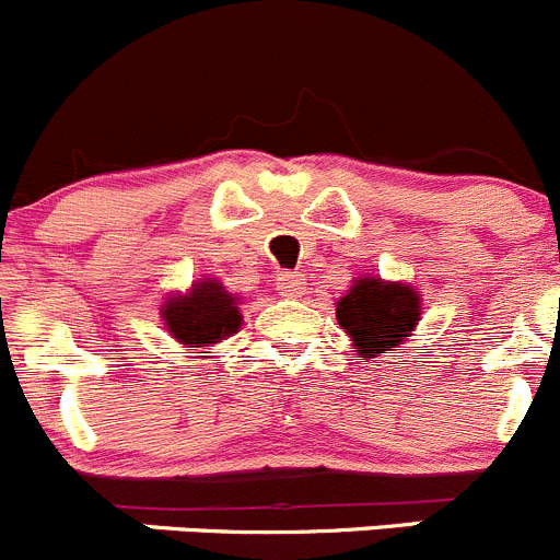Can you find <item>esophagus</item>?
Returning a JSON list of instances; mask_svg holds the SVG:
<instances>
[{
    "label": "esophagus",
    "mask_w": 560,
    "mask_h": 560,
    "mask_svg": "<svg viewBox=\"0 0 560 560\" xmlns=\"http://www.w3.org/2000/svg\"><path fill=\"white\" fill-rule=\"evenodd\" d=\"M304 285L302 272H282L278 275V293L280 296H296Z\"/></svg>",
    "instance_id": "1"
}]
</instances>
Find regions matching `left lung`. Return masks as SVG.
<instances>
[{
	"instance_id": "1",
	"label": "left lung",
	"mask_w": 560,
	"mask_h": 560,
	"mask_svg": "<svg viewBox=\"0 0 560 560\" xmlns=\"http://www.w3.org/2000/svg\"><path fill=\"white\" fill-rule=\"evenodd\" d=\"M419 315L422 299L417 288L381 278L353 280L351 291L337 302V320L364 359L400 348L417 329Z\"/></svg>"
}]
</instances>
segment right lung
<instances>
[{"label": "right lung", "instance_id": "add662e5", "mask_svg": "<svg viewBox=\"0 0 560 560\" xmlns=\"http://www.w3.org/2000/svg\"><path fill=\"white\" fill-rule=\"evenodd\" d=\"M163 320L171 337L190 351L209 348L240 331V296L225 291L220 280L192 282L187 293L168 296L163 304Z\"/></svg>", "mask_w": 560, "mask_h": 560}]
</instances>
